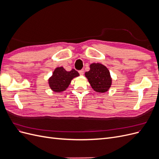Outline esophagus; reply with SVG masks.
<instances>
[{
	"label": "esophagus",
	"mask_w": 159,
	"mask_h": 159,
	"mask_svg": "<svg viewBox=\"0 0 159 159\" xmlns=\"http://www.w3.org/2000/svg\"><path fill=\"white\" fill-rule=\"evenodd\" d=\"M79 74H80V75H83L84 74V71L83 70H81L80 71H79Z\"/></svg>",
	"instance_id": "1"
}]
</instances>
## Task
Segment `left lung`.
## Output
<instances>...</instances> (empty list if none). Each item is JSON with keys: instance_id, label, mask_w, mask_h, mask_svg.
I'll return each mask as SVG.
<instances>
[{"instance_id": "left-lung-1", "label": "left lung", "mask_w": 159, "mask_h": 159, "mask_svg": "<svg viewBox=\"0 0 159 159\" xmlns=\"http://www.w3.org/2000/svg\"><path fill=\"white\" fill-rule=\"evenodd\" d=\"M89 68L85 76L91 87L96 92H107L112 85V78L107 67L100 63H93L90 64Z\"/></svg>"}]
</instances>
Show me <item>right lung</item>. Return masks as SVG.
Instances as JSON below:
<instances>
[{
    "label": "right lung",
    "instance_id": "right-lung-1",
    "mask_svg": "<svg viewBox=\"0 0 159 159\" xmlns=\"http://www.w3.org/2000/svg\"><path fill=\"white\" fill-rule=\"evenodd\" d=\"M79 75L78 72L74 69L68 71L62 66L57 67L48 81L52 91L60 93L66 91L69 87L71 80Z\"/></svg>",
    "mask_w": 159,
    "mask_h": 159
}]
</instances>
